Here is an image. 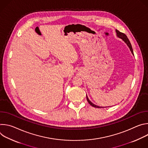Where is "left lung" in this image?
Segmentation results:
<instances>
[{"mask_svg": "<svg viewBox=\"0 0 148 148\" xmlns=\"http://www.w3.org/2000/svg\"><path fill=\"white\" fill-rule=\"evenodd\" d=\"M116 36H117L119 38L122 39V40H123V41L125 42V43L126 45H127V46L129 47V48H130V49L131 53H132V54H134V51H133V49H132L131 44V43H130V41L129 39L128 38L127 36H126L124 33L120 32L118 31V30H116ZM87 101L88 102V103L91 105L92 107H95V108H101V107H98V106H97V105L94 104L93 103H92V102L89 100L88 98L87 97Z\"/></svg>", "mask_w": 148, "mask_h": 148, "instance_id": "8db88e82", "label": "left lung"}]
</instances>
